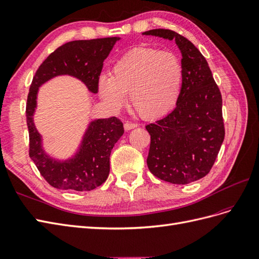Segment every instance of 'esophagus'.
Listing matches in <instances>:
<instances>
[{
  "label": "esophagus",
  "mask_w": 259,
  "mask_h": 259,
  "mask_svg": "<svg viewBox=\"0 0 259 259\" xmlns=\"http://www.w3.org/2000/svg\"><path fill=\"white\" fill-rule=\"evenodd\" d=\"M123 127H124V129H125V130L128 131V130H131V129L136 128V127H137V124H136V123H132V122H124Z\"/></svg>",
  "instance_id": "obj_1"
}]
</instances>
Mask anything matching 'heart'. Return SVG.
<instances>
[{"mask_svg":"<svg viewBox=\"0 0 259 259\" xmlns=\"http://www.w3.org/2000/svg\"><path fill=\"white\" fill-rule=\"evenodd\" d=\"M183 68L180 59L168 51L135 48L114 63L110 75L98 79V94L111 108L119 109L129 93L139 115L155 119L166 115L180 98Z\"/></svg>","mask_w":259,"mask_h":259,"instance_id":"1","label":"heart"}]
</instances>
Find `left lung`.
<instances>
[{
	"instance_id": "obj_1",
	"label": "left lung",
	"mask_w": 259,
	"mask_h": 259,
	"mask_svg": "<svg viewBox=\"0 0 259 259\" xmlns=\"http://www.w3.org/2000/svg\"><path fill=\"white\" fill-rule=\"evenodd\" d=\"M143 35L175 40L183 57L182 91L175 109L145 125L151 136L148 167L171 184L196 182L213 166L224 140L220 90L205 58L187 38L161 28Z\"/></svg>"
}]
</instances>
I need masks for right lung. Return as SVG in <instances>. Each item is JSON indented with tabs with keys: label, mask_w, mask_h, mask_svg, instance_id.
<instances>
[{
	"label": "right lung",
	"mask_w": 259,
	"mask_h": 259,
	"mask_svg": "<svg viewBox=\"0 0 259 259\" xmlns=\"http://www.w3.org/2000/svg\"><path fill=\"white\" fill-rule=\"evenodd\" d=\"M117 40L118 37H108L66 42L49 55L32 78L26 104L29 156L52 187L90 191L105 183L109 175L110 152L123 135V124L116 117L96 119L90 123L74 156L63 162L54 160L45 153L41 137L32 120L39 86L52 77L66 74L81 79L90 92L96 94L104 60Z\"/></svg>",
	"instance_id": "add662e5"
}]
</instances>
